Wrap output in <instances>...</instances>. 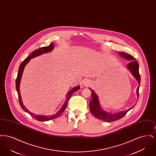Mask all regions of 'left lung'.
<instances>
[{
  "label": "left lung",
  "mask_w": 156,
  "mask_h": 156,
  "mask_svg": "<svg viewBox=\"0 0 156 156\" xmlns=\"http://www.w3.org/2000/svg\"><path fill=\"white\" fill-rule=\"evenodd\" d=\"M119 54L122 57L127 60H132L131 62L127 65V67L129 69V70L132 73L135 79L137 81L139 85H140V75L139 74V71L138 62L134 60L135 58L127 54L126 52H119ZM89 89L91 90V92H92L91 99L89 103L90 111L95 117L105 122H113V121L121 119L126 115L127 112L129 111L134 106H133V107H132L131 108L125 111L119 112V113H109V112L105 111L101 107V105L99 104V100H98V97L97 96V94L95 93V92L93 90H92L90 88ZM139 87H137V89L136 90L137 95L138 98L139 95Z\"/></svg>",
  "instance_id": "left-lung-1"
}]
</instances>
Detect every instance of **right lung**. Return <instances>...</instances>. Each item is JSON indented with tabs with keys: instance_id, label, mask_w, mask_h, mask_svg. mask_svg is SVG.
Instances as JSON below:
<instances>
[{
	"instance_id": "right-lung-1",
	"label": "right lung",
	"mask_w": 156,
	"mask_h": 156,
	"mask_svg": "<svg viewBox=\"0 0 156 156\" xmlns=\"http://www.w3.org/2000/svg\"><path fill=\"white\" fill-rule=\"evenodd\" d=\"M53 48H54V44H53V43H51L48 46H47V47H44L40 48L39 49L36 50H35V51H34L33 52H32L28 57H27L20 64V67H19V71H18L17 76V78H16V88L17 94H18L19 103H20V105L23 110L24 111L26 112H27L28 113H29L31 116H33L34 119H36V120H38V121H48V120H52V119H55V118H57V117H58L59 115L62 112H64V111H65V109H66L67 105H68V102L70 98L71 97L72 94L75 92L77 91L78 89L80 88V86H77V87L74 88L73 89L70 90L68 92V94H67L66 102L63 105V106L61 108V109L57 113H55L54 115H52L43 116V115H35V114L30 112L29 110H27V108L23 105L22 101L21 100L22 99H21V96H20V89H19L20 87H20V82L21 78H22V76L23 72L24 67L26 66V65L29 62L30 59H32V58H34L36 57H37L38 55H41L43 54L50 52V51H52Z\"/></svg>"
}]
</instances>
